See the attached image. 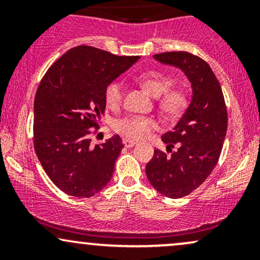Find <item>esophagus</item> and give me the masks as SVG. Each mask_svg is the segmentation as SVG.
<instances>
[{
  "label": "esophagus",
  "instance_id": "esophagus-1",
  "mask_svg": "<svg viewBox=\"0 0 260 260\" xmlns=\"http://www.w3.org/2000/svg\"><path fill=\"white\" fill-rule=\"evenodd\" d=\"M123 144H124V147H126V148H132L137 144V142H136V140H132V139H124Z\"/></svg>",
  "mask_w": 260,
  "mask_h": 260
}]
</instances>
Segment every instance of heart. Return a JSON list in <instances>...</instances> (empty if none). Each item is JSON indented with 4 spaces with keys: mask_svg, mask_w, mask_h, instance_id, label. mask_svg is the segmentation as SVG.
<instances>
[{
    "mask_svg": "<svg viewBox=\"0 0 260 260\" xmlns=\"http://www.w3.org/2000/svg\"><path fill=\"white\" fill-rule=\"evenodd\" d=\"M137 80L153 96L159 98L157 105L165 115L175 117L180 115L188 105L186 91L181 88H171L174 80L168 74L157 71H145L137 77ZM104 98L110 109L120 107L124 98L123 83L121 80L110 82L105 88ZM155 127H156V121L154 118L140 115H128L115 122L116 131L132 139L144 138Z\"/></svg>",
    "mask_w": 260,
    "mask_h": 260,
    "instance_id": "obj_1",
    "label": "heart"
}]
</instances>
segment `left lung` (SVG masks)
Listing matches in <instances>:
<instances>
[{
  "instance_id": "1",
  "label": "left lung",
  "mask_w": 260,
  "mask_h": 260,
  "mask_svg": "<svg viewBox=\"0 0 260 260\" xmlns=\"http://www.w3.org/2000/svg\"><path fill=\"white\" fill-rule=\"evenodd\" d=\"M160 63L186 74L192 100L172 131L162 134L170 155L159 149L145 168L149 182L169 198H182L197 189L216 166L228 131V110L221 86L204 59L186 51L154 55ZM177 146L174 152L172 148Z\"/></svg>"
}]
</instances>
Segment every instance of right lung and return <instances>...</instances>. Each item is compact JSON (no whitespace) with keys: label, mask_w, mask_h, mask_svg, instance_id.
<instances>
[{"label":"right lung","mask_w":260,"mask_h":260,"mask_svg":"<svg viewBox=\"0 0 260 260\" xmlns=\"http://www.w3.org/2000/svg\"><path fill=\"white\" fill-rule=\"evenodd\" d=\"M139 56L73 47L45 73L34 100V149L45 172L66 194L90 198L111 180L123 144L120 136L90 144V128L105 113L106 85Z\"/></svg>","instance_id":"add662e5"}]
</instances>
